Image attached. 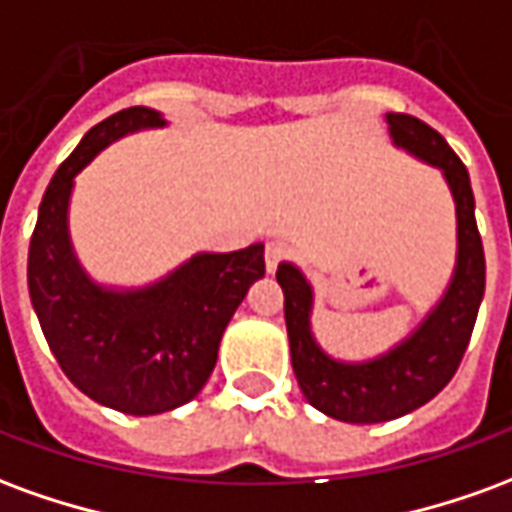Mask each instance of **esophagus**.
<instances>
[{
  "instance_id": "1",
  "label": "esophagus",
  "mask_w": 512,
  "mask_h": 512,
  "mask_svg": "<svg viewBox=\"0 0 512 512\" xmlns=\"http://www.w3.org/2000/svg\"><path fill=\"white\" fill-rule=\"evenodd\" d=\"M290 255V249L282 241H268L266 244V268H268V274H274L279 268V263L282 260H288Z\"/></svg>"
}]
</instances>
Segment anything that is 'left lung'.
Returning <instances> with one entry per match:
<instances>
[{
  "mask_svg": "<svg viewBox=\"0 0 512 512\" xmlns=\"http://www.w3.org/2000/svg\"><path fill=\"white\" fill-rule=\"evenodd\" d=\"M389 134L397 147L444 172L458 213V260L444 299L417 332L373 362H337L321 351L310 329L312 288L299 268L282 263L277 282L285 293L290 362L301 392L323 414L370 425L397 419L425 406L450 384L472 340L477 310L485 293L483 241L474 222V194L469 172L447 139L417 117L389 112Z\"/></svg>",
  "mask_w": 512,
  "mask_h": 512,
  "instance_id": "8db88e82",
  "label": "left lung"
}]
</instances>
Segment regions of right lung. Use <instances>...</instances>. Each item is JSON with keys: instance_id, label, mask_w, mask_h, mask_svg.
<instances>
[{"instance_id": "add662e5", "label": "right lung", "mask_w": 512, "mask_h": 512, "mask_svg": "<svg viewBox=\"0 0 512 512\" xmlns=\"http://www.w3.org/2000/svg\"><path fill=\"white\" fill-rule=\"evenodd\" d=\"M164 117L128 106L93 126L51 178L29 241V299L51 354L84 395L147 417L189 403L216 367L227 323L252 282L266 274L263 244L194 255L156 285L109 290L79 266L68 235L73 178L106 145Z\"/></svg>"}]
</instances>
